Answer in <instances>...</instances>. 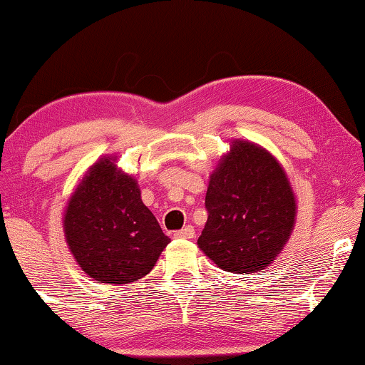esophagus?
<instances>
[{"label":"esophagus","mask_w":365,"mask_h":365,"mask_svg":"<svg viewBox=\"0 0 365 365\" xmlns=\"http://www.w3.org/2000/svg\"><path fill=\"white\" fill-rule=\"evenodd\" d=\"M174 237H176V239H192L194 237V227L192 226L182 227L181 231L174 232Z\"/></svg>","instance_id":"obj_1"}]
</instances>
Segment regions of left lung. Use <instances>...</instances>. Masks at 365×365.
Masks as SVG:
<instances>
[{"label":"left lung","instance_id":"1","mask_svg":"<svg viewBox=\"0 0 365 365\" xmlns=\"http://www.w3.org/2000/svg\"><path fill=\"white\" fill-rule=\"evenodd\" d=\"M206 209L199 249L224 271L251 274L276 261L287 244L297 201L276 156L247 139H232L209 176Z\"/></svg>","mask_w":365,"mask_h":365}]
</instances>
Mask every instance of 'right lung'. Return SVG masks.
Returning a JSON list of instances; mask_svg holds the SVG:
<instances>
[{
    "mask_svg": "<svg viewBox=\"0 0 365 365\" xmlns=\"http://www.w3.org/2000/svg\"><path fill=\"white\" fill-rule=\"evenodd\" d=\"M63 229L79 267L109 286L146 276L171 242L144 206L136 179L118 168V156L99 158L79 179Z\"/></svg>",
    "mask_w": 365,
    "mask_h": 365,
    "instance_id": "right-lung-1",
    "label": "right lung"
}]
</instances>
